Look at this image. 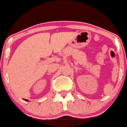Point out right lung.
Returning a JSON list of instances; mask_svg holds the SVG:
<instances>
[{
	"mask_svg": "<svg viewBox=\"0 0 127 127\" xmlns=\"http://www.w3.org/2000/svg\"><path fill=\"white\" fill-rule=\"evenodd\" d=\"M23 100H25V101H28V100H26V99H24V98H23Z\"/></svg>",
	"mask_w": 127,
	"mask_h": 127,
	"instance_id": "obj_1",
	"label": "right lung"
}]
</instances>
